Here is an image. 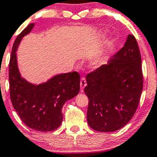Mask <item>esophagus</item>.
<instances>
[{
    "instance_id": "obj_1",
    "label": "esophagus",
    "mask_w": 157,
    "mask_h": 157,
    "mask_svg": "<svg viewBox=\"0 0 157 157\" xmlns=\"http://www.w3.org/2000/svg\"><path fill=\"white\" fill-rule=\"evenodd\" d=\"M86 86V79L84 77H82L81 80H80V89L83 91V90L85 88V86Z\"/></svg>"
}]
</instances>
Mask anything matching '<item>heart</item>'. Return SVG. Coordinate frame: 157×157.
<instances>
[{
    "label": "heart",
    "instance_id": "b5f03b06",
    "mask_svg": "<svg viewBox=\"0 0 157 157\" xmlns=\"http://www.w3.org/2000/svg\"><path fill=\"white\" fill-rule=\"evenodd\" d=\"M105 32H100L99 35L100 36H103L105 35ZM104 62V56L102 55H97L95 56H94L92 59L91 60V63L92 65L94 66H99L101 65H102Z\"/></svg>",
    "mask_w": 157,
    "mask_h": 157
}]
</instances>
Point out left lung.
Instances as JSON below:
<instances>
[{
  "instance_id": "1",
  "label": "left lung",
  "mask_w": 157,
  "mask_h": 157,
  "mask_svg": "<svg viewBox=\"0 0 157 157\" xmlns=\"http://www.w3.org/2000/svg\"><path fill=\"white\" fill-rule=\"evenodd\" d=\"M86 83L89 126L104 132L126 126L136 111L143 89L141 54L132 34L108 64L87 74Z\"/></svg>"
}]
</instances>
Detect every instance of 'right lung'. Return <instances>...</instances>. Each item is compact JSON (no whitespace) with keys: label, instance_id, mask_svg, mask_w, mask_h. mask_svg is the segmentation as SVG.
<instances>
[{"label":"right lung","instance_id":"1","mask_svg":"<svg viewBox=\"0 0 157 157\" xmlns=\"http://www.w3.org/2000/svg\"><path fill=\"white\" fill-rule=\"evenodd\" d=\"M34 25L29 24L13 44L9 64L10 99L15 110L28 127L38 132L53 131L63 120V105L79 93L80 77L76 71L60 74L37 85L21 76L16 51L22 39L31 32Z\"/></svg>","mask_w":157,"mask_h":157}]
</instances>
